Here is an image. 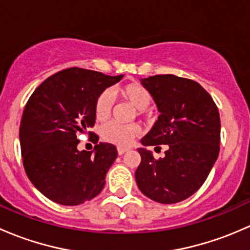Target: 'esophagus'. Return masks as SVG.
<instances>
[{
    "label": "esophagus",
    "mask_w": 250,
    "mask_h": 250,
    "mask_svg": "<svg viewBox=\"0 0 250 250\" xmlns=\"http://www.w3.org/2000/svg\"><path fill=\"white\" fill-rule=\"evenodd\" d=\"M127 151H128V148H121V147L117 148V153L120 156L123 155V153H125V152H127Z\"/></svg>",
    "instance_id": "1"
}]
</instances>
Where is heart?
Listing matches in <instances>:
<instances>
[{"label":"heart","instance_id":"obj_1","mask_svg":"<svg viewBox=\"0 0 250 250\" xmlns=\"http://www.w3.org/2000/svg\"><path fill=\"white\" fill-rule=\"evenodd\" d=\"M118 95L125 102L129 103L137 110L138 116H143L145 110L150 106L152 102L150 92L138 82L127 83L121 85L117 89ZM113 98L110 90H103L97 97L94 103V113L97 120L104 121L112 112ZM141 127L138 123H130V125H121L117 122H110L103 125L100 134L103 140L106 143L113 144L117 147H129L133 140L140 134Z\"/></svg>","mask_w":250,"mask_h":250}]
</instances>
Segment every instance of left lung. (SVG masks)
<instances>
[{"instance_id": "1", "label": "left lung", "mask_w": 250, "mask_h": 250, "mask_svg": "<svg viewBox=\"0 0 250 250\" xmlns=\"http://www.w3.org/2000/svg\"><path fill=\"white\" fill-rule=\"evenodd\" d=\"M143 84L161 115L141 144L156 148L168 145V150L163 158H155L146 148H138L137 185L158 203L181 202L203 185L219 156L218 106L200 83L188 78L156 75L144 78Z\"/></svg>"}]
</instances>
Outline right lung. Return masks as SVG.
Listing matches in <instances>:
<instances>
[{"label":"right lung","instance_id":"1","mask_svg":"<svg viewBox=\"0 0 250 250\" xmlns=\"http://www.w3.org/2000/svg\"><path fill=\"white\" fill-rule=\"evenodd\" d=\"M121 78L70 67L48 77L27 100L19 129L22 165L35 188L53 202L78 206L102 192L116 146L99 143L94 151H78L77 134L94 127L95 99Z\"/></svg>","mask_w":250,"mask_h":250}]
</instances>
